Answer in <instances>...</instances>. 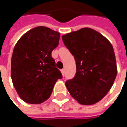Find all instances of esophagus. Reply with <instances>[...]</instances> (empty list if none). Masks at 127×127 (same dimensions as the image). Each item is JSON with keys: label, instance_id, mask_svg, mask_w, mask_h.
Listing matches in <instances>:
<instances>
[{"label": "esophagus", "instance_id": "34e87169", "mask_svg": "<svg viewBox=\"0 0 127 127\" xmlns=\"http://www.w3.org/2000/svg\"><path fill=\"white\" fill-rule=\"evenodd\" d=\"M61 73H62V74H63V76L64 75V69H61Z\"/></svg>", "mask_w": 127, "mask_h": 127}]
</instances>
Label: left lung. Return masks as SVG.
I'll use <instances>...</instances> for the list:
<instances>
[{
  "mask_svg": "<svg viewBox=\"0 0 127 127\" xmlns=\"http://www.w3.org/2000/svg\"><path fill=\"white\" fill-rule=\"evenodd\" d=\"M62 38L76 65L75 76L65 82L67 90L81 104L97 103L112 88L117 75L113 45L90 28L68 33Z\"/></svg>",
  "mask_w": 127,
  "mask_h": 127,
  "instance_id": "1",
  "label": "left lung"
}]
</instances>
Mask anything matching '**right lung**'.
Masks as SVG:
<instances>
[{"mask_svg": "<svg viewBox=\"0 0 127 127\" xmlns=\"http://www.w3.org/2000/svg\"><path fill=\"white\" fill-rule=\"evenodd\" d=\"M60 37L57 32L38 26L27 32L15 45L11 62L12 80L25 102L40 104L46 101L56 82L63 78L51 57Z\"/></svg>", "mask_w": 127, "mask_h": 127, "instance_id": "obj_1", "label": "right lung"}]
</instances>
